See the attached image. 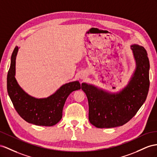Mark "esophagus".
Returning a JSON list of instances; mask_svg holds the SVG:
<instances>
[{"mask_svg": "<svg viewBox=\"0 0 157 157\" xmlns=\"http://www.w3.org/2000/svg\"><path fill=\"white\" fill-rule=\"evenodd\" d=\"M83 76H84V75H83ZM85 76H86V75H85ZM83 78H84V77H82V79H83Z\"/></svg>", "mask_w": 157, "mask_h": 157, "instance_id": "1", "label": "esophagus"}]
</instances>
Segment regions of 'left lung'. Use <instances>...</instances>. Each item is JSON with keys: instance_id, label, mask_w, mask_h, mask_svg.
<instances>
[{"instance_id": "obj_1", "label": "left lung", "mask_w": 157, "mask_h": 157, "mask_svg": "<svg viewBox=\"0 0 157 157\" xmlns=\"http://www.w3.org/2000/svg\"><path fill=\"white\" fill-rule=\"evenodd\" d=\"M136 67L121 90L111 93L92 84L82 83L89 104V121L98 128L122 126L134 117L145 101L149 89V60L146 50L131 46Z\"/></svg>"}]
</instances>
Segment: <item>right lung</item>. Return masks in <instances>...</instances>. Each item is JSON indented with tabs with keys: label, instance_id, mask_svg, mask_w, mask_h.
<instances>
[{
	"label": "right lung",
	"instance_id": "right-lung-1",
	"mask_svg": "<svg viewBox=\"0 0 157 157\" xmlns=\"http://www.w3.org/2000/svg\"><path fill=\"white\" fill-rule=\"evenodd\" d=\"M19 48L16 46L11 56L7 75V91L16 111L26 122L39 126H53L62 117L66 99L75 90L81 89L78 81L63 84L55 93L44 98H36L28 94L19 86L16 75V58Z\"/></svg>",
	"mask_w": 157,
	"mask_h": 157
}]
</instances>
